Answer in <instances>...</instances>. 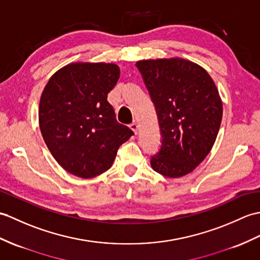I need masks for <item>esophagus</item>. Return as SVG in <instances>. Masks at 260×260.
<instances>
[{
	"label": "esophagus",
	"mask_w": 260,
	"mask_h": 260,
	"mask_svg": "<svg viewBox=\"0 0 260 260\" xmlns=\"http://www.w3.org/2000/svg\"><path fill=\"white\" fill-rule=\"evenodd\" d=\"M129 127H131V129L135 133V134H137V132H138V124L136 123V122H133L131 125H129Z\"/></svg>",
	"instance_id": "34e87169"
}]
</instances>
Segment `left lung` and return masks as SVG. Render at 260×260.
Listing matches in <instances>:
<instances>
[{
	"mask_svg": "<svg viewBox=\"0 0 260 260\" xmlns=\"http://www.w3.org/2000/svg\"><path fill=\"white\" fill-rule=\"evenodd\" d=\"M136 66L155 105L161 135L150 165L162 176L182 177L214 146L222 117L218 89L206 70L184 58L143 59Z\"/></svg>",
	"mask_w": 260,
	"mask_h": 260,
	"instance_id": "obj_1",
	"label": "left lung"
}]
</instances>
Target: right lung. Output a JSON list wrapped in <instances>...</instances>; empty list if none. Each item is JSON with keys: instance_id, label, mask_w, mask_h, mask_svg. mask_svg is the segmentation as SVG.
I'll use <instances>...</instances> for the list:
<instances>
[{"instance_id": "1", "label": "right lung", "mask_w": 260, "mask_h": 260, "mask_svg": "<svg viewBox=\"0 0 260 260\" xmlns=\"http://www.w3.org/2000/svg\"><path fill=\"white\" fill-rule=\"evenodd\" d=\"M119 73L113 63H72L58 70L42 93V136L58 164L77 177L110 170L120 145L134 135L117 122L107 102Z\"/></svg>"}]
</instances>
